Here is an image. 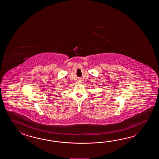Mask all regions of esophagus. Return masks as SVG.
<instances>
[{
  "label": "esophagus",
  "mask_w": 159,
  "mask_h": 159,
  "mask_svg": "<svg viewBox=\"0 0 159 159\" xmlns=\"http://www.w3.org/2000/svg\"><path fill=\"white\" fill-rule=\"evenodd\" d=\"M79 82H80V83H81V81H79Z\"/></svg>",
  "instance_id": "esophagus-1"
}]
</instances>
